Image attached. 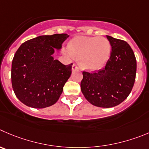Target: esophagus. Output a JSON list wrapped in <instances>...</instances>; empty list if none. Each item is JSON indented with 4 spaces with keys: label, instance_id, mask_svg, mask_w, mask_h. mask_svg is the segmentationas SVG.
Listing matches in <instances>:
<instances>
[{
    "label": "esophagus",
    "instance_id": "34e87169",
    "mask_svg": "<svg viewBox=\"0 0 149 149\" xmlns=\"http://www.w3.org/2000/svg\"><path fill=\"white\" fill-rule=\"evenodd\" d=\"M72 70H73V71L78 70V69H79L78 66H77L76 64H74H74L72 65Z\"/></svg>",
    "mask_w": 149,
    "mask_h": 149
}]
</instances>
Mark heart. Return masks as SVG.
Returning <instances> with one entry per match:
<instances>
[{
    "label": "heart",
    "mask_w": 149,
    "mask_h": 149,
    "mask_svg": "<svg viewBox=\"0 0 149 149\" xmlns=\"http://www.w3.org/2000/svg\"><path fill=\"white\" fill-rule=\"evenodd\" d=\"M67 48L72 56L78 58L82 67L95 71L105 64L111 47L110 42L104 37L78 36L69 41Z\"/></svg>",
    "instance_id": "obj_1"
}]
</instances>
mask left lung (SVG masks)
I'll return each instance as SVG.
<instances>
[{"mask_svg":"<svg viewBox=\"0 0 149 149\" xmlns=\"http://www.w3.org/2000/svg\"><path fill=\"white\" fill-rule=\"evenodd\" d=\"M112 47L105 67L93 72L83 71L80 83L85 98L93 105L112 107L127 98L135 80L137 62L127 42L107 36Z\"/></svg>","mask_w":149,"mask_h":149,"instance_id":"obj_1","label":"left lung"}]
</instances>
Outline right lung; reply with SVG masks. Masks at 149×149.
Here are the masks:
<instances>
[{
  "instance_id": "obj_1",
  "label": "right lung",
  "mask_w": 149,
  "mask_h": 149,
  "mask_svg": "<svg viewBox=\"0 0 149 149\" xmlns=\"http://www.w3.org/2000/svg\"><path fill=\"white\" fill-rule=\"evenodd\" d=\"M66 33L39 36L20 45L12 63V88L18 100L28 107L45 108L54 104L72 73V63L54 60Z\"/></svg>"
}]
</instances>
